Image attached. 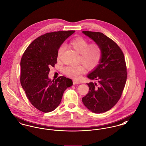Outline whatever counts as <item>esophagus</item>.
<instances>
[{
	"instance_id": "obj_1",
	"label": "esophagus",
	"mask_w": 146,
	"mask_h": 146,
	"mask_svg": "<svg viewBox=\"0 0 146 146\" xmlns=\"http://www.w3.org/2000/svg\"><path fill=\"white\" fill-rule=\"evenodd\" d=\"M73 83L74 84H80V82H79L78 80H73Z\"/></svg>"
}]
</instances>
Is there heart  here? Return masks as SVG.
<instances>
[{
	"mask_svg": "<svg viewBox=\"0 0 146 146\" xmlns=\"http://www.w3.org/2000/svg\"><path fill=\"white\" fill-rule=\"evenodd\" d=\"M70 45L80 54L79 62L82 63L87 69H93L99 64L102 56V50L98 44L96 43L90 44L88 40L82 37H78L72 40L70 42ZM64 50V46L63 45L60 46L57 53L58 60L60 59ZM84 70V68L82 65L69 66L64 68V72L68 77L78 78Z\"/></svg>",
	"mask_w": 146,
	"mask_h": 146,
	"instance_id": "obj_1",
	"label": "heart"
}]
</instances>
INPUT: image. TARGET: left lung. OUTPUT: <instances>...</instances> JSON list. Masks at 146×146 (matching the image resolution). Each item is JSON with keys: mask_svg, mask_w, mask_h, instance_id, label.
Wrapping results in <instances>:
<instances>
[{"mask_svg": "<svg viewBox=\"0 0 146 146\" xmlns=\"http://www.w3.org/2000/svg\"><path fill=\"white\" fill-rule=\"evenodd\" d=\"M102 50L99 64L87 77L96 83H87L88 93L82 98L84 105L91 112L101 113L111 109L120 99L127 73L123 53L113 40L100 32L83 31Z\"/></svg>", "mask_w": 146, "mask_h": 146, "instance_id": "8db88e82", "label": "left lung"}]
</instances>
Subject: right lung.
<instances>
[{"instance_id":"right-lung-1","label":"right lung","mask_w":146,"mask_h":146,"mask_svg":"<svg viewBox=\"0 0 146 146\" xmlns=\"http://www.w3.org/2000/svg\"><path fill=\"white\" fill-rule=\"evenodd\" d=\"M74 31L46 33L33 40L21 61V83L32 104L43 112H52L60 104L64 90L73 85L71 79L60 76L54 81L48 74L56 63L57 53Z\"/></svg>"}]
</instances>
